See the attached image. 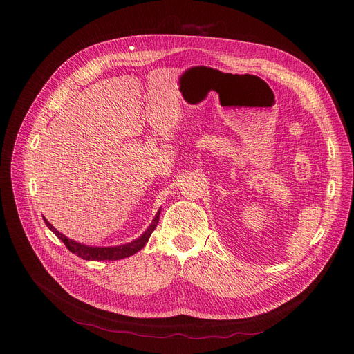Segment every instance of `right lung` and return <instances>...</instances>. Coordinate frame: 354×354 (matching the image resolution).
<instances>
[{"label": "right lung", "instance_id": "obj_1", "mask_svg": "<svg viewBox=\"0 0 354 354\" xmlns=\"http://www.w3.org/2000/svg\"><path fill=\"white\" fill-rule=\"evenodd\" d=\"M159 216H160V209L155 215L153 221L151 222V225L147 227V230L138 239L132 241V243L118 245V247H88V245L76 243V241L67 238L66 235H63L62 232L55 230L46 218H44V222H46V225L48 227V230L53 231L55 234V236H59L63 241L68 251H71L73 254H76L77 257L86 259V261H106V259H109V261H116V259H122V258H126V257L136 254L138 251H140L146 245L149 238H151L152 232L155 231V228L158 225Z\"/></svg>", "mask_w": 354, "mask_h": 354}]
</instances>
